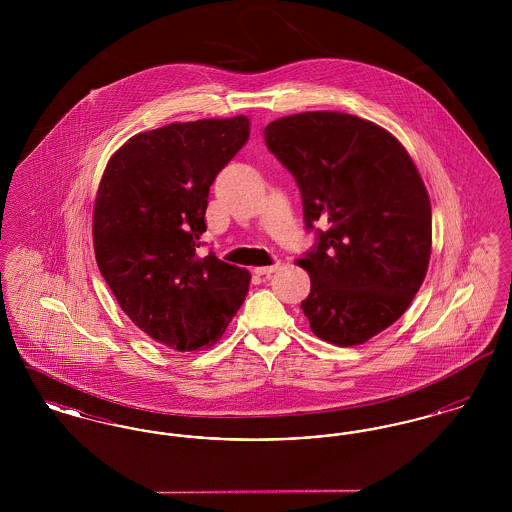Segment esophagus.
<instances>
[{"mask_svg":"<svg viewBox=\"0 0 512 512\" xmlns=\"http://www.w3.org/2000/svg\"><path fill=\"white\" fill-rule=\"evenodd\" d=\"M278 268H280V261H276L274 265H268V267L255 268V274H257V276H268V274L276 272Z\"/></svg>","mask_w":512,"mask_h":512,"instance_id":"1","label":"esophagus"}]
</instances>
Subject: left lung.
Listing matches in <instances>:
<instances>
[{
    "label": "left lung",
    "instance_id": "8db88e82",
    "mask_svg": "<svg viewBox=\"0 0 512 512\" xmlns=\"http://www.w3.org/2000/svg\"><path fill=\"white\" fill-rule=\"evenodd\" d=\"M263 134L315 230L297 261L311 276L301 301L311 330L365 343L407 311L430 261L432 209L413 159L384 128L336 111L284 117Z\"/></svg>",
    "mask_w": 512,
    "mask_h": 512
}]
</instances>
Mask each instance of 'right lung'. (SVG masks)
Returning <instances> with one entry per match:
<instances>
[{
  "instance_id": "right-lung-1",
  "label": "right lung",
  "mask_w": 512,
  "mask_h": 512,
  "mask_svg": "<svg viewBox=\"0 0 512 512\" xmlns=\"http://www.w3.org/2000/svg\"><path fill=\"white\" fill-rule=\"evenodd\" d=\"M249 136V121L172 122L111 157L94 207L99 272L128 318L176 351L219 340L249 272L203 247L209 190Z\"/></svg>"
}]
</instances>
